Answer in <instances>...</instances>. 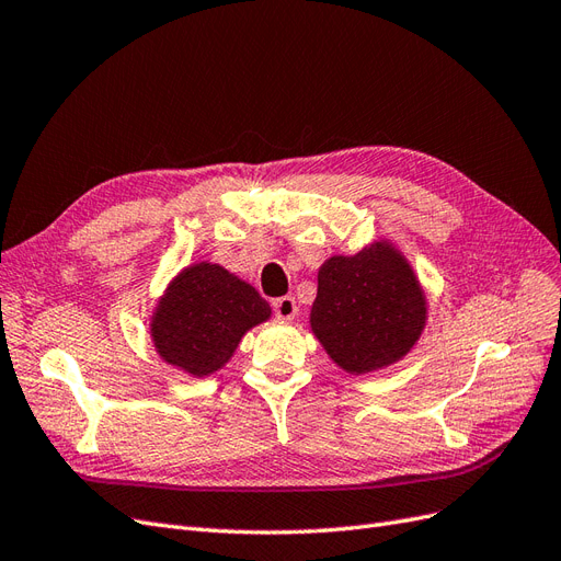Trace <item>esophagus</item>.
Returning <instances> with one entry per match:
<instances>
[{
	"instance_id": "1",
	"label": "esophagus",
	"mask_w": 561,
	"mask_h": 561,
	"mask_svg": "<svg viewBox=\"0 0 561 561\" xmlns=\"http://www.w3.org/2000/svg\"><path fill=\"white\" fill-rule=\"evenodd\" d=\"M273 312L279 321H291L296 314H298V305H296V298L291 296H284V298H277L273 302Z\"/></svg>"
}]
</instances>
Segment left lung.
<instances>
[{
  "label": "left lung",
  "mask_w": 561,
  "mask_h": 561,
  "mask_svg": "<svg viewBox=\"0 0 561 561\" xmlns=\"http://www.w3.org/2000/svg\"><path fill=\"white\" fill-rule=\"evenodd\" d=\"M317 340L352 375L387 368L420 340L426 298L410 263L387 242L319 267L310 312Z\"/></svg>",
  "instance_id": "obj_1"
}]
</instances>
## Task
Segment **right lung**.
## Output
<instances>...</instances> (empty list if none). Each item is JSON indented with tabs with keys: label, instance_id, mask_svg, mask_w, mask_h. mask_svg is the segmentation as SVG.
I'll return each mask as SVG.
<instances>
[{
	"label": "right lung",
	"instance_id": "obj_1",
	"mask_svg": "<svg viewBox=\"0 0 561 561\" xmlns=\"http://www.w3.org/2000/svg\"><path fill=\"white\" fill-rule=\"evenodd\" d=\"M267 319L270 305L254 286L216 263H195L160 298L151 337L162 360L205 377L226 366L242 335Z\"/></svg>",
	"mask_w": 561,
	"mask_h": 561
}]
</instances>
